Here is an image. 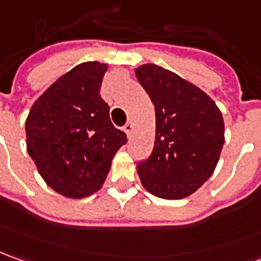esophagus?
Wrapping results in <instances>:
<instances>
[{
    "instance_id": "obj_1",
    "label": "esophagus",
    "mask_w": 261,
    "mask_h": 261,
    "mask_svg": "<svg viewBox=\"0 0 261 261\" xmlns=\"http://www.w3.org/2000/svg\"><path fill=\"white\" fill-rule=\"evenodd\" d=\"M122 130L125 131V134H127V136H130L131 131H133V122H127V124L122 127Z\"/></svg>"
}]
</instances>
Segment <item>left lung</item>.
<instances>
[{
    "label": "left lung",
    "mask_w": 261,
    "mask_h": 261,
    "mask_svg": "<svg viewBox=\"0 0 261 261\" xmlns=\"http://www.w3.org/2000/svg\"><path fill=\"white\" fill-rule=\"evenodd\" d=\"M136 76L156 113L154 147L139 162L141 185L163 199H182L214 173L224 146L220 108L198 86L158 65H143Z\"/></svg>",
    "instance_id": "1"
}]
</instances>
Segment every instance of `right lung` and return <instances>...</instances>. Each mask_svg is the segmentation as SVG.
I'll list each match as a JSON object with an SVG mask.
<instances>
[{
	"label": "right lung",
	"instance_id": "right-lung-1",
	"mask_svg": "<svg viewBox=\"0 0 261 261\" xmlns=\"http://www.w3.org/2000/svg\"><path fill=\"white\" fill-rule=\"evenodd\" d=\"M108 65L81 63L50 85L25 120L27 151L53 191L81 199L101 189L127 136L99 95Z\"/></svg>",
	"mask_w": 261,
	"mask_h": 261
}]
</instances>
